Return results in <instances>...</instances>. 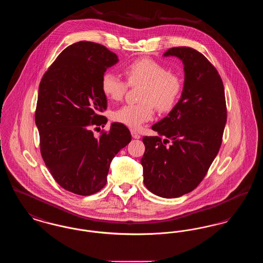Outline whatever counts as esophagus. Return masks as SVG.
<instances>
[{"label":"esophagus","instance_id":"obj_1","mask_svg":"<svg viewBox=\"0 0 263 263\" xmlns=\"http://www.w3.org/2000/svg\"><path fill=\"white\" fill-rule=\"evenodd\" d=\"M131 135H132V137L134 138V139H139L140 138V135L138 134L137 131L133 130V129H131Z\"/></svg>","mask_w":263,"mask_h":263}]
</instances>
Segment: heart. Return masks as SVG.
<instances>
[{
    "mask_svg": "<svg viewBox=\"0 0 263 263\" xmlns=\"http://www.w3.org/2000/svg\"><path fill=\"white\" fill-rule=\"evenodd\" d=\"M126 81L111 72H105L100 80L103 95L120 100L128 88L142 85L138 104H126L111 113L113 121L132 129H139L154 118L155 108L161 112L171 111L179 99L182 84L179 77L154 59L143 57L123 68Z\"/></svg>",
    "mask_w": 263,
    "mask_h": 263,
    "instance_id": "b5f03b06",
    "label": "heart"
}]
</instances>
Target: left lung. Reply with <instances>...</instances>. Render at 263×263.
<instances>
[{
	"label": "left lung",
	"mask_w": 263,
	"mask_h": 263,
	"mask_svg": "<svg viewBox=\"0 0 263 263\" xmlns=\"http://www.w3.org/2000/svg\"><path fill=\"white\" fill-rule=\"evenodd\" d=\"M184 65V87L173 110L144 136V184L154 194L176 198L199 185L220 150L227 122L225 89L217 69L191 47L170 48Z\"/></svg>",
	"instance_id": "left-lung-1"
}]
</instances>
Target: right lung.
<instances>
[{
	"label": "right lung",
	"mask_w": 263,
	"mask_h": 263,
	"mask_svg": "<svg viewBox=\"0 0 263 263\" xmlns=\"http://www.w3.org/2000/svg\"><path fill=\"white\" fill-rule=\"evenodd\" d=\"M118 62L105 46L79 41L59 54L42 77L35 123L40 153L61 187L88 196L104 187L115 155L131 141L125 125L112 123L96 138L91 129L106 124L101 77Z\"/></svg>",
	"instance_id": "1"
}]
</instances>
